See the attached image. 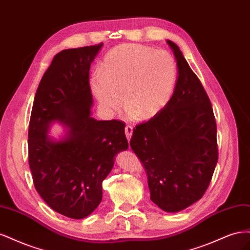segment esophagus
Masks as SVG:
<instances>
[{
  "label": "esophagus",
  "instance_id": "obj_1",
  "mask_svg": "<svg viewBox=\"0 0 250 250\" xmlns=\"http://www.w3.org/2000/svg\"><path fill=\"white\" fill-rule=\"evenodd\" d=\"M132 132H133V128L131 126H129V125H127L125 127V134H126V138H127L128 141H130Z\"/></svg>",
  "mask_w": 250,
  "mask_h": 250
}]
</instances>
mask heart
Segmentation results:
<instances>
[{"label":"heart","instance_id":"heart-1","mask_svg":"<svg viewBox=\"0 0 250 250\" xmlns=\"http://www.w3.org/2000/svg\"><path fill=\"white\" fill-rule=\"evenodd\" d=\"M176 78V62L169 52L123 43L105 55L101 72L90 78V89L107 115L121 106L123 95L128 116L149 120L168 104Z\"/></svg>","mask_w":250,"mask_h":250}]
</instances>
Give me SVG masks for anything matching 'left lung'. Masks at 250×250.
Segmentation results:
<instances>
[{"mask_svg": "<svg viewBox=\"0 0 250 250\" xmlns=\"http://www.w3.org/2000/svg\"><path fill=\"white\" fill-rule=\"evenodd\" d=\"M177 81L165 108L135 126L130 147L148 176L150 199L167 213L198 201L218 162L217 126L208 97L177 44L167 41Z\"/></svg>", "mask_w": 250, "mask_h": 250, "instance_id": "obj_1", "label": "left lung"}]
</instances>
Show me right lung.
<instances>
[{
  "label": "right lung",
  "instance_id": "right-lung-1",
  "mask_svg": "<svg viewBox=\"0 0 250 250\" xmlns=\"http://www.w3.org/2000/svg\"><path fill=\"white\" fill-rule=\"evenodd\" d=\"M103 43L59 52L40 82L29 123V166L36 191L57 213L90 215L102 200V181L127 150L125 125L92 117L89 69ZM64 134L56 139L50 127Z\"/></svg>",
  "mask_w": 250,
  "mask_h": 250
}]
</instances>
